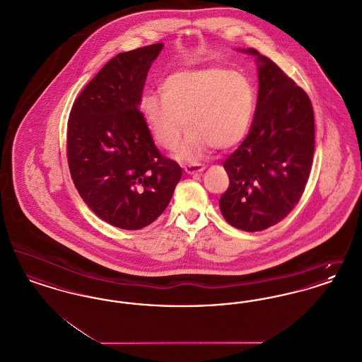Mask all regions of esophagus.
<instances>
[{"mask_svg": "<svg viewBox=\"0 0 362 362\" xmlns=\"http://www.w3.org/2000/svg\"><path fill=\"white\" fill-rule=\"evenodd\" d=\"M185 171L187 173H192V175H199L204 171V167L201 164L197 163H191V164H185Z\"/></svg>", "mask_w": 362, "mask_h": 362, "instance_id": "34e87169", "label": "esophagus"}]
</instances>
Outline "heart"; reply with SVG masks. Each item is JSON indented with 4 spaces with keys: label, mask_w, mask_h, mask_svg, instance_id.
Instances as JSON below:
<instances>
[{
    "label": "heart",
    "mask_w": 362,
    "mask_h": 362,
    "mask_svg": "<svg viewBox=\"0 0 362 362\" xmlns=\"http://www.w3.org/2000/svg\"><path fill=\"white\" fill-rule=\"evenodd\" d=\"M257 105L252 83L225 66L180 70L165 78L161 96L144 95L141 111L156 142L177 148L185 126L189 130L177 151L180 160H194L209 146L228 149L245 136Z\"/></svg>",
    "instance_id": "1"
}]
</instances>
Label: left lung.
Returning <instances> with one entry per match:
<instances>
[{"label": "left lung", "instance_id": "obj_1", "mask_svg": "<svg viewBox=\"0 0 362 362\" xmlns=\"http://www.w3.org/2000/svg\"><path fill=\"white\" fill-rule=\"evenodd\" d=\"M259 93L254 123L240 146L224 161L229 186L220 198L226 223L264 230L298 204L310 177L315 118L308 95L270 58L255 49Z\"/></svg>", "mask_w": 362, "mask_h": 362}]
</instances>
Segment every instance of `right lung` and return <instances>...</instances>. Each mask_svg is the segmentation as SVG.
<instances>
[{"mask_svg": "<svg viewBox=\"0 0 362 362\" xmlns=\"http://www.w3.org/2000/svg\"><path fill=\"white\" fill-rule=\"evenodd\" d=\"M163 43L121 52L86 84L70 110L66 156L80 197L108 224L137 230L168 206L182 176L158 152L138 110Z\"/></svg>", "mask_w": 362, "mask_h": 362, "instance_id": "obj_1", "label": "right lung"}]
</instances>
